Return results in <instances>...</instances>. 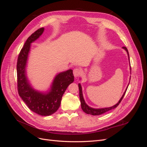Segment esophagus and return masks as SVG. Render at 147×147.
<instances>
[{
    "instance_id": "obj_1",
    "label": "esophagus",
    "mask_w": 147,
    "mask_h": 147,
    "mask_svg": "<svg viewBox=\"0 0 147 147\" xmlns=\"http://www.w3.org/2000/svg\"><path fill=\"white\" fill-rule=\"evenodd\" d=\"M81 73H82V71H81V70L80 69H78V68L74 69V76L75 77H78L79 75H80Z\"/></svg>"
}]
</instances>
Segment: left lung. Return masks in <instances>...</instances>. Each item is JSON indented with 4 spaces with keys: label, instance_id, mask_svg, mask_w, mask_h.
<instances>
[{
    "label": "left lung",
    "instance_id": "obj_1",
    "mask_svg": "<svg viewBox=\"0 0 147 147\" xmlns=\"http://www.w3.org/2000/svg\"><path fill=\"white\" fill-rule=\"evenodd\" d=\"M123 48H124V50H125L127 53V55L129 56V53H128V50L126 47H123ZM78 88H79V95H80V102H81V106H82V109L83 110V112H85L87 114H90V115H99L101 114H103L107 112H108L109 110H111L112 109H114L118 107V105L119 104L120 102L122 100L123 97L125 94V93L127 91V89L125 91V92H124V94L123 95V96L121 97V98L120 99V100L118 101V103L112 107H108V108H104V109H92L91 108L89 107L86 103L85 102H84V100L83 99V94H82V86L80 85V84H78Z\"/></svg>",
    "mask_w": 147,
    "mask_h": 147
}]
</instances>
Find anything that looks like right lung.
Listing matches in <instances>:
<instances>
[{"label":"right lung","mask_w":147,"mask_h":147,"mask_svg":"<svg viewBox=\"0 0 147 147\" xmlns=\"http://www.w3.org/2000/svg\"><path fill=\"white\" fill-rule=\"evenodd\" d=\"M44 28L37 29L26 41L17 61L18 91L21 99L32 112L42 116H49L56 112L61 105L67 88L74 81L73 70L69 69L57 75L53 82L50 91L43 94L30 86L26 76V65L30 50V43L42 34Z\"/></svg>","instance_id":"right-lung-1"}]
</instances>
